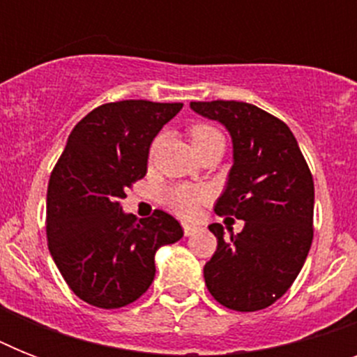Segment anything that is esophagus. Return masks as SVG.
Instances as JSON below:
<instances>
[{"mask_svg":"<svg viewBox=\"0 0 357 357\" xmlns=\"http://www.w3.org/2000/svg\"><path fill=\"white\" fill-rule=\"evenodd\" d=\"M196 231H198V226H196V224H183V234L187 235V237L196 234Z\"/></svg>","mask_w":357,"mask_h":357,"instance_id":"obj_1","label":"esophagus"}]
</instances>
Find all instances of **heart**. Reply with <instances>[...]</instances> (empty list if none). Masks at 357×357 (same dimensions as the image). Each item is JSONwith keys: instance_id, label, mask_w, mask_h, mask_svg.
Listing matches in <instances>:
<instances>
[{"instance_id": "obj_1", "label": "heart", "mask_w": 357, "mask_h": 357, "mask_svg": "<svg viewBox=\"0 0 357 357\" xmlns=\"http://www.w3.org/2000/svg\"><path fill=\"white\" fill-rule=\"evenodd\" d=\"M190 140H192V146L200 144V142H206L209 139H217V137H222V133L218 131L217 128H213L209 123H195L190 128ZM159 144V139L153 142V150ZM162 204L170 209L172 213H176L178 217L181 218H195L200 211L202 204L207 200V192L200 187H190V185H172L168 189L162 190L161 195Z\"/></svg>"}]
</instances>
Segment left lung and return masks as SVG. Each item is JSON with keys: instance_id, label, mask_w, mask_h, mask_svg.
I'll return each instance as SVG.
<instances>
[{"instance_id": "1", "label": "left lung", "mask_w": 357, "mask_h": 357, "mask_svg": "<svg viewBox=\"0 0 357 357\" xmlns=\"http://www.w3.org/2000/svg\"><path fill=\"white\" fill-rule=\"evenodd\" d=\"M190 109L231 135L234 167L215 213L244 220L228 238L220 224L209 226L217 252L204 266L206 285L229 310H265L287 293L311 248L313 176L293 131L271 113L234 100Z\"/></svg>"}]
</instances>
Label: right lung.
I'll list each match as a JSON object with an SVG mask.
<instances>
[{
  "label": "right lung",
  "mask_w": 357,
  "mask_h": 357,
  "mask_svg": "<svg viewBox=\"0 0 357 357\" xmlns=\"http://www.w3.org/2000/svg\"><path fill=\"white\" fill-rule=\"evenodd\" d=\"M183 103H103L75 123L47 183V248L64 282L102 310L131 304L155 278V252L183 237L172 215L120 207L146 176L151 140Z\"/></svg>",
  "instance_id": "obj_1"
}]
</instances>
